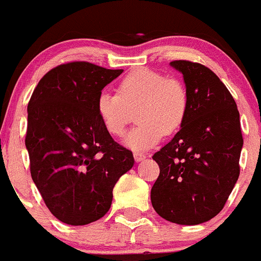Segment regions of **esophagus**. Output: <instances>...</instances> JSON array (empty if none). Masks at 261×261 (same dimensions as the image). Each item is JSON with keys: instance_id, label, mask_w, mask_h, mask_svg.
Wrapping results in <instances>:
<instances>
[{"instance_id": "1", "label": "esophagus", "mask_w": 261, "mask_h": 261, "mask_svg": "<svg viewBox=\"0 0 261 261\" xmlns=\"http://www.w3.org/2000/svg\"><path fill=\"white\" fill-rule=\"evenodd\" d=\"M133 156H134V160H136L137 162H139V161H142V160H144L146 159V154L144 153H142V152H134L133 153Z\"/></svg>"}]
</instances>
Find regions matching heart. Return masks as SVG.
<instances>
[{"mask_svg": "<svg viewBox=\"0 0 261 261\" xmlns=\"http://www.w3.org/2000/svg\"><path fill=\"white\" fill-rule=\"evenodd\" d=\"M117 92L104 91L99 95L97 114L105 129L120 137L136 112L138 124L124 138L125 146L134 151L156 146L164 134L179 129L187 118L189 95L184 82L176 77L137 68L120 80Z\"/></svg>", "mask_w": 261, "mask_h": 261, "instance_id": "heart-1", "label": "heart"}]
</instances>
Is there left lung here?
Wrapping results in <instances>:
<instances>
[{"label":"left lung","instance_id":"left-lung-1","mask_svg":"<svg viewBox=\"0 0 261 261\" xmlns=\"http://www.w3.org/2000/svg\"><path fill=\"white\" fill-rule=\"evenodd\" d=\"M189 95L180 130L152 159L160 175L151 189L154 211L177 224H199L223 210L240 175V113L231 92L208 67L172 61Z\"/></svg>","mask_w":261,"mask_h":261}]
</instances>
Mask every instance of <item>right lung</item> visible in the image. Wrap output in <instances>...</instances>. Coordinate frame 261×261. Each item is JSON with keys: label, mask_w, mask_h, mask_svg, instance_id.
<instances>
[{"label": "right lung", "mask_w": 261, "mask_h": 261, "mask_svg": "<svg viewBox=\"0 0 261 261\" xmlns=\"http://www.w3.org/2000/svg\"><path fill=\"white\" fill-rule=\"evenodd\" d=\"M123 69L89 62L51 68L28 104L25 146L30 174L51 215L82 226L109 211L113 188L133 167V153L114 141L97 114L101 90Z\"/></svg>", "instance_id": "obj_1"}]
</instances>
